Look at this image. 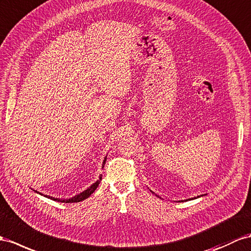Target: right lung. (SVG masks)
Here are the masks:
<instances>
[{"mask_svg": "<svg viewBox=\"0 0 251 251\" xmlns=\"http://www.w3.org/2000/svg\"><path fill=\"white\" fill-rule=\"evenodd\" d=\"M105 162H106V159L104 160V164H105ZM100 180H101V177H100V179L98 181H96L95 183H93L91 187H90L89 189H87L86 191H83L82 193H80V194H78V195H76V196H74V197H72V198H70V199H58V198H54V197H50V196H48V195H46V197H48V198H50V199H53V201H61V202H79V201H83V199H86V198H88L90 195L92 194V193L96 190V188L99 187V184H100ZM40 194V193H39Z\"/></svg>", "mask_w": 251, "mask_h": 251, "instance_id": "1", "label": "right lung"}]
</instances>
